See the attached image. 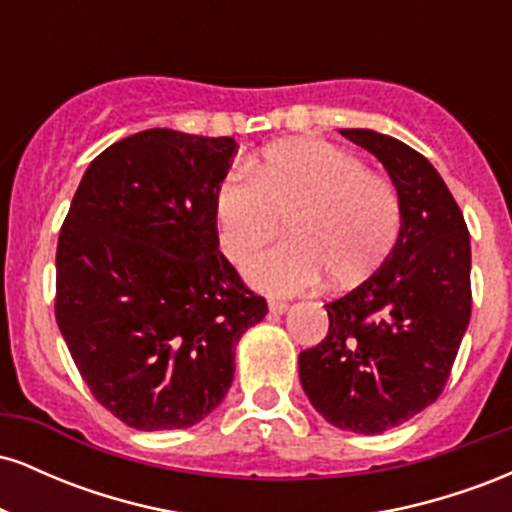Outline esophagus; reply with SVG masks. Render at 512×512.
Masks as SVG:
<instances>
[{"label":"esophagus","mask_w":512,"mask_h":512,"mask_svg":"<svg viewBox=\"0 0 512 512\" xmlns=\"http://www.w3.org/2000/svg\"><path fill=\"white\" fill-rule=\"evenodd\" d=\"M289 310V303L284 301H269V313L272 315H284Z\"/></svg>","instance_id":"obj_1"}]
</instances>
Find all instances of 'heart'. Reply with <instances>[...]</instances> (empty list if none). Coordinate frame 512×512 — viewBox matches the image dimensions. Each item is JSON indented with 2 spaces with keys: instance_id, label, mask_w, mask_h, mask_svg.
Masks as SVG:
<instances>
[{
  "instance_id": "obj_1",
  "label": "heart",
  "mask_w": 512,
  "mask_h": 512,
  "mask_svg": "<svg viewBox=\"0 0 512 512\" xmlns=\"http://www.w3.org/2000/svg\"><path fill=\"white\" fill-rule=\"evenodd\" d=\"M221 248L243 260L274 236L289 214V240L255 252L243 272L255 289L291 296L320 286L370 276L395 245L402 209L385 175L370 173L349 151L315 139L276 144L255 173L236 166L214 197Z\"/></svg>"
}]
</instances>
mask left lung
I'll return each mask as SVG.
<instances>
[{"mask_svg": "<svg viewBox=\"0 0 512 512\" xmlns=\"http://www.w3.org/2000/svg\"><path fill=\"white\" fill-rule=\"evenodd\" d=\"M383 163L399 195L395 248L327 303L330 332L298 356L317 414L342 431H390L443 392L472 315V248L448 185L426 156L373 129H339Z\"/></svg>", "mask_w": 512, "mask_h": 512, "instance_id": "obj_1", "label": "left lung"}]
</instances>
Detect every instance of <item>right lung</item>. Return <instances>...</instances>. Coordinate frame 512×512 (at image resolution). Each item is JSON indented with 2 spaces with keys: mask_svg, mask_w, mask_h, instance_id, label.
<instances>
[{
  "mask_svg": "<svg viewBox=\"0 0 512 512\" xmlns=\"http://www.w3.org/2000/svg\"><path fill=\"white\" fill-rule=\"evenodd\" d=\"M236 139L146 129L86 168L57 243L55 317L88 390L139 431L190 428L226 397L267 301L219 250Z\"/></svg>",
  "mask_w": 512,
  "mask_h": 512,
  "instance_id": "obj_1",
  "label": "right lung"
}]
</instances>
